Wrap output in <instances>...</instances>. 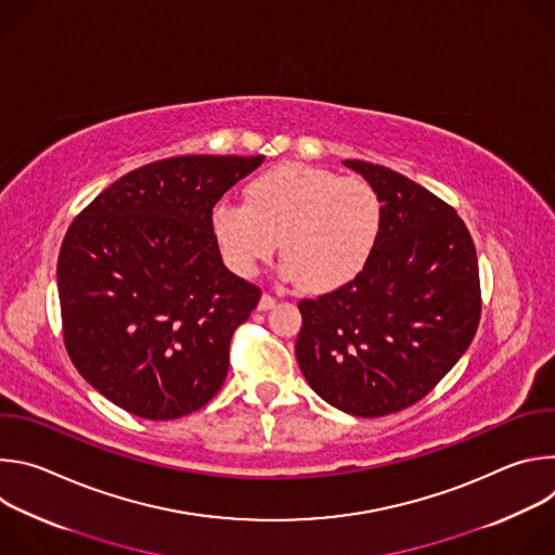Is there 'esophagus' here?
<instances>
[{
  "label": "esophagus",
  "instance_id": "34e87169",
  "mask_svg": "<svg viewBox=\"0 0 555 555\" xmlns=\"http://www.w3.org/2000/svg\"><path fill=\"white\" fill-rule=\"evenodd\" d=\"M274 305H276V298L270 296V294H263L261 300H259V305H257V309H259V311H268V309H272Z\"/></svg>",
  "mask_w": 555,
  "mask_h": 555
}]
</instances>
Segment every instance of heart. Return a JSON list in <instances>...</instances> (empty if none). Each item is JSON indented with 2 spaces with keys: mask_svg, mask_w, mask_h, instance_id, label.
Instances as JSON below:
<instances>
[{
  "mask_svg": "<svg viewBox=\"0 0 555 555\" xmlns=\"http://www.w3.org/2000/svg\"><path fill=\"white\" fill-rule=\"evenodd\" d=\"M244 195V206L210 210L212 244L236 276L253 279L279 246L281 276L325 296L356 283L377 253L384 206L362 178L285 163L259 173Z\"/></svg>",
  "mask_w": 555,
  "mask_h": 555,
  "instance_id": "1",
  "label": "heart"
}]
</instances>
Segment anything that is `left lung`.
Listing matches in <instances>:
<instances>
[{"instance_id":"left-lung-1","label":"left lung","mask_w":555,"mask_h":555,"mask_svg":"<svg viewBox=\"0 0 555 555\" xmlns=\"http://www.w3.org/2000/svg\"><path fill=\"white\" fill-rule=\"evenodd\" d=\"M343 165L379 195L382 240L356 283L298 302L296 360L327 404L384 417L426 398L469 347L479 261L456 210L428 189L379 165Z\"/></svg>"}]
</instances>
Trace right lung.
<instances>
[{
	"label": "right lung",
	"instance_id": "obj_1",
	"mask_svg": "<svg viewBox=\"0 0 555 555\" xmlns=\"http://www.w3.org/2000/svg\"><path fill=\"white\" fill-rule=\"evenodd\" d=\"M263 160L178 155L144 165L67 228L56 266L65 349L122 411L178 420L221 388L230 338L261 292L223 266L210 210Z\"/></svg>",
	"mask_w": 555,
	"mask_h": 555
}]
</instances>
